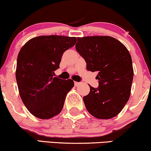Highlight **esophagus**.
I'll return each instance as SVG.
<instances>
[{
	"label": "esophagus",
	"mask_w": 151,
	"mask_h": 151,
	"mask_svg": "<svg viewBox=\"0 0 151 151\" xmlns=\"http://www.w3.org/2000/svg\"><path fill=\"white\" fill-rule=\"evenodd\" d=\"M74 84H75V86L76 87H78V86H79V85H80V83H78V82H74Z\"/></svg>",
	"instance_id": "obj_1"
}]
</instances>
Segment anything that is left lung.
I'll return each instance as SVG.
<instances>
[{
  "label": "left lung",
  "instance_id": "8db88e82",
  "mask_svg": "<svg viewBox=\"0 0 151 151\" xmlns=\"http://www.w3.org/2000/svg\"><path fill=\"white\" fill-rule=\"evenodd\" d=\"M76 49L85 59L88 71L99 72V87L89 86V94L83 97L87 111L100 119L116 116L130 96L134 71L130 52L109 36L78 37Z\"/></svg>",
  "mask_w": 151,
  "mask_h": 151
}]
</instances>
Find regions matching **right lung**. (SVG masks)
<instances>
[{"instance_id": "obj_1", "label": "right lung", "mask_w": 151, "mask_h": 151, "mask_svg": "<svg viewBox=\"0 0 151 151\" xmlns=\"http://www.w3.org/2000/svg\"><path fill=\"white\" fill-rule=\"evenodd\" d=\"M76 41V37L39 36L27 42L19 51L16 70L19 94L26 108L37 118L50 119L63 108L74 83L54 77V71L60 68L64 52Z\"/></svg>"}]
</instances>
